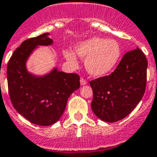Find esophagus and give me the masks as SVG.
<instances>
[{
	"instance_id": "esophagus-1",
	"label": "esophagus",
	"mask_w": 157,
	"mask_h": 157,
	"mask_svg": "<svg viewBox=\"0 0 157 157\" xmlns=\"http://www.w3.org/2000/svg\"><path fill=\"white\" fill-rule=\"evenodd\" d=\"M81 85H86V84H87V81H85V79H83V78H81Z\"/></svg>"
}]
</instances>
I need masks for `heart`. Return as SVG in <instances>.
I'll list each match as a JSON object with an SVG mask.
<instances>
[{
  "mask_svg": "<svg viewBox=\"0 0 157 157\" xmlns=\"http://www.w3.org/2000/svg\"><path fill=\"white\" fill-rule=\"evenodd\" d=\"M76 52L78 56L85 59L88 72L98 77L111 72L122 56V49L118 42L101 37H92L80 42L76 46ZM63 55L70 64L77 65V58L74 52L67 50Z\"/></svg>",
  "mask_w": 157,
  "mask_h": 157,
  "instance_id": "1",
  "label": "heart"
}]
</instances>
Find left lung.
<instances>
[{"instance_id":"8db88e82","label":"left lung","mask_w":157,"mask_h":157,"mask_svg":"<svg viewBox=\"0 0 157 157\" xmlns=\"http://www.w3.org/2000/svg\"><path fill=\"white\" fill-rule=\"evenodd\" d=\"M147 61L140 49L127 52L114 72L90 82L91 108L101 120L114 123L127 117L142 99L146 88Z\"/></svg>"}]
</instances>
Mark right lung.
<instances>
[{
  "label": "right lung",
  "instance_id": "add662e5",
  "mask_svg": "<svg viewBox=\"0 0 157 157\" xmlns=\"http://www.w3.org/2000/svg\"><path fill=\"white\" fill-rule=\"evenodd\" d=\"M50 33L26 39L12 55L7 65L9 94L13 107L28 121L50 126L60 118L70 95L80 88V76L54 67L43 75L27 68L28 59L39 46H52Z\"/></svg>",
  "mask_w": 157,
  "mask_h": 157
}]
</instances>
